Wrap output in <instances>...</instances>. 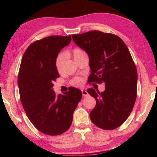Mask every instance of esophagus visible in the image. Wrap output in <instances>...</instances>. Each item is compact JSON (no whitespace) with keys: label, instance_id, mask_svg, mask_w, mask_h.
<instances>
[{"label":"esophagus","instance_id":"esophagus-1","mask_svg":"<svg viewBox=\"0 0 157 157\" xmlns=\"http://www.w3.org/2000/svg\"><path fill=\"white\" fill-rule=\"evenodd\" d=\"M82 95H83L84 97L87 96V95H88V93H87V91L85 89L82 90Z\"/></svg>","mask_w":157,"mask_h":157}]
</instances>
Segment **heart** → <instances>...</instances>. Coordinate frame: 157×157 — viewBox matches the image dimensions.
Returning a JSON list of instances; mask_svg holds the SVG:
<instances>
[{"instance_id":"b5f03b06","label":"heart","mask_w":157,"mask_h":157,"mask_svg":"<svg viewBox=\"0 0 157 157\" xmlns=\"http://www.w3.org/2000/svg\"><path fill=\"white\" fill-rule=\"evenodd\" d=\"M84 55H86L85 54V52L83 51V50L79 48H75L73 50V57L75 61L76 59H78V58L83 56ZM63 62V56L62 55H60L57 58L56 63H55L56 68L59 72L62 68ZM82 83H83V79L82 78H75L73 80V84L75 85V86H80Z\"/></svg>"}]
</instances>
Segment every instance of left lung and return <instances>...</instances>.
<instances>
[{"mask_svg": "<svg viewBox=\"0 0 157 157\" xmlns=\"http://www.w3.org/2000/svg\"><path fill=\"white\" fill-rule=\"evenodd\" d=\"M77 46L89 58V82L104 83L100 93L87 92L96 100L90 118L97 127L114 129L128 118L136 98L137 71L125 44L115 34L90 31L72 35Z\"/></svg>", "mask_w": 157, "mask_h": 157, "instance_id": "1", "label": "left lung"}]
</instances>
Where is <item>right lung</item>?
I'll use <instances>...</instances> for the list:
<instances>
[{
  "label": "right lung",
  "instance_id": "right-lung-1",
  "mask_svg": "<svg viewBox=\"0 0 157 157\" xmlns=\"http://www.w3.org/2000/svg\"><path fill=\"white\" fill-rule=\"evenodd\" d=\"M71 36H50L32 44L24 52L18 77L21 104L29 120L41 132L50 136L63 134L73 121L82 91L71 88L57 96L53 81L59 78L58 54L70 44Z\"/></svg>",
  "mask_w": 157,
  "mask_h": 157
}]
</instances>
